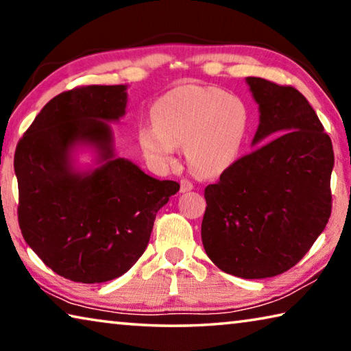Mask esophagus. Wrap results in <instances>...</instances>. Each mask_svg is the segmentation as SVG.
Returning <instances> with one entry per match:
<instances>
[{
    "label": "esophagus",
    "instance_id": "34e87169",
    "mask_svg": "<svg viewBox=\"0 0 351 351\" xmlns=\"http://www.w3.org/2000/svg\"><path fill=\"white\" fill-rule=\"evenodd\" d=\"M181 193H187L190 190H193V184L189 180H181Z\"/></svg>",
    "mask_w": 351,
    "mask_h": 351
}]
</instances>
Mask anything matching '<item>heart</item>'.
<instances>
[{
    "label": "heart",
    "instance_id": "heart-1",
    "mask_svg": "<svg viewBox=\"0 0 351 351\" xmlns=\"http://www.w3.org/2000/svg\"><path fill=\"white\" fill-rule=\"evenodd\" d=\"M152 121L138 132L147 161L167 167L176 145H184L189 167L201 176L228 170L239 158L247 130L241 100L213 86L175 88L154 102Z\"/></svg>",
    "mask_w": 351,
    "mask_h": 351
}]
</instances>
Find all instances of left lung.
Instances as JSON below:
<instances>
[{
  "instance_id": "left-lung-1",
  "label": "left lung",
  "mask_w": 351,
  "mask_h": 351,
  "mask_svg": "<svg viewBox=\"0 0 351 351\" xmlns=\"http://www.w3.org/2000/svg\"><path fill=\"white\" fill-rule=\"evenodd\" d=\"M246 83L260 112L255 150L206 187L201 239L221 271L266 278L293 268L324 232L335 153L316 111L295 88L260 77H246Z\"/></svg>"
}]
</instances>
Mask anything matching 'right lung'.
<instances>
[{
  "label": "right lung",
  "mask_w": 351,
  "mask_h": 351,
  "mask_svg": "<svg viewBox=\"0 0 351 351\" xmlns=\"http://www.w3.org/2000/svg\"><path fill=\"white\" fill-rule=\"evenodd\" d=\"M127 88L58 94L15 150L21 234L46 266L73 282L125 274L144 254L158 210L180 190L116 154L110 123L125 116ZM85 151L91 165L78 162Z\"/></svg>",
  "instance_id": "add662e5"
}]
</instances>
